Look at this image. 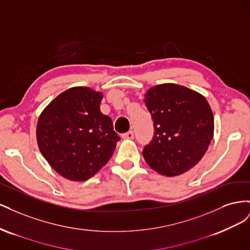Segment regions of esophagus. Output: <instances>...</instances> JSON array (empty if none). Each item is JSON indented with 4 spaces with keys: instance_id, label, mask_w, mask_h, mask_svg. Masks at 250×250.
<instances>
[{
    "instance_id": "34e87169",
    "label": "esophagus",
    "mask_w": 250,
    "mask_h": 250,
    "mask_svg": "<svg viewBox=\"0 0 250 250\" xmlns=\"http://www.w3.org/2000/svg\"><path fill=\"white\" fill-rule=\"evenodd\" d=\"M123 139H128V140H131V139H133V137H134V134H133V131L132 130H130V131H128V132H126V133H124L123 135Z\"/></svg>"
}]
</instances>
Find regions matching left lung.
Instances as JSON below:
<instances>
[{"mask_svg":"<svg viewBox=\"0 0 250 250\" xmlns=\"http://www.w3.org/2000/svg\"><path fill=\"white\" fill-rule=\"evenodd\" d=\"M154 135L143 150L151 169L180 175L197 165L214 137V115L206 97L175 83L150 87L144 98Z\"/></svg>","mask_w":250,"mask_h":250,"instance_id":"left-lung-1","label":"left lung"}]
</instances>
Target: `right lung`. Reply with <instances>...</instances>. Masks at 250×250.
Instances as JSON below:
<instances>
[{
  "label": "right lung",
  "mask_w": 250,
  "mask_h": 250,
  "mask_svg": "<svg viewBox=\"0 0 250 250\" xmlns=\"http://www.w3.org/2000/svg\"><path fill=\"white\" fill-rule=\"evenodd\" d=\"M103 93L75 86L59 94L37 121L40 151L59 175L85 181L109 161L119 135L100 110Z\"/></svg>",
  "instance_id": "1"
}]
</instances>
